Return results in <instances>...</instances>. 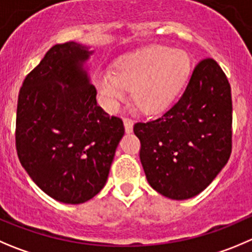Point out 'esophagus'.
<instances>
[{
	"mask_svg": "<svg viewBox=\"0 0 252 252\" xmlns=\"http://www.w3.org/2000/svg\"><path fill=\"white\" fill-rule=\"evenodd\" d=\"M124 125H125V131L127 133H131L133 130V121L128 117H125L124 119Z\"/></svg>",
	"mask_w": 252,
	"mask_h": 252,
	"instance_id": "esophagus-1",
	"label": "esophagus"
}]
</instances>
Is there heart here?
Returning a JSON list of instances; mask_svg holds the SVG:
<instances>
[{
	"mask_svg": "<svg viewBox=\"0 0 252 252\" xmlns=\"http://www.w3.org/2000/svg\"><path fill=\"white\" fill-rule=\"evenodd\" d=\"M190 73V59L183 50L152 45L122 57L115 71L95 78L100 94L111 105L122 101L132 89L135 104L147 114L168 109L181 94Z\"/></svg>",
	"mask_w": 252,
	"mask_h": 252,
	"instance_id": "1",
	"label": "heart"
}]
</instances>
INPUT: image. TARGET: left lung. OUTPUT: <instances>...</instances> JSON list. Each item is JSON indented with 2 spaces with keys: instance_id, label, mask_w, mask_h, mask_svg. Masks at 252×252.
Returning <instances> with one entry per match:
<instances>
[{
  "instance_id": "obj_1",
  "label": "left lung",
  "mask_w": 252,
  "mask_h": 252,
  "mask_svg": "<svg viewBox=\"0 0 252 252\" xmlns=\"http://www.w3.org/2000/svg\"><path fill=\"white\" fill-rule=\"evenodd\" d=\"M231 125L229 80L214 59H202L168 111L133 126L150 186L176 200L204 190L231 155Z\"/></svg>"
}]
</instances>
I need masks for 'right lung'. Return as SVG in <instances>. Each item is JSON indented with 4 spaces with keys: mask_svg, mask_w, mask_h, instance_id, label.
<instances>
[{
    "mask_svg": "<svg viewBox=\"0 0 252 252\" xmlns=\"http://www.w3.org/2000/svg\"><path fill=\"white\" fill-rule=\"evenodd\" d=\"M92 54L75 42L53 45L18 94L21 164L44 193L65 204L88 202L104 188L125 133L122 120L97 105L84 69Z\"/></svg>",
    "mask_w": 252,
    "mask_h": 252,
    "instance_id": "obj_1",
    "label": "right lung"
}]
</instances>
